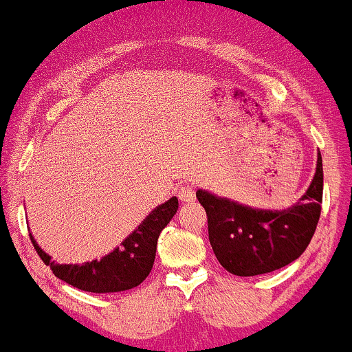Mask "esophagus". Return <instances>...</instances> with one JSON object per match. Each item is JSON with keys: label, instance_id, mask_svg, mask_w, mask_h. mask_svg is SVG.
<instances>
[{"label": "esophagus", "instance_id": "esophagus-1", "mask_svg": "<svg viewBox=\"0 0 352 352\" xmlns=\"http://www.w3.org/2000/svg\"><path fill=\"white\" fill-rule=\"evenodd\" d=\"M177 197L183 204H192L196 201V186L194 184H183L177 190Z\"/></svg>", "mask_w": 352, "mask_h": 352}]
</instances>
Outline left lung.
<instances>
[{"label": "left lung", "mask_w": 352, "mask_h": 352, "mask_svg": "<svg viewBox=\"0 0 352 352\" xmlns=\"http://www.w3.org/2000/svg\"><path fill=\"white\" fill-rule=\"evenodd\" d=\"M209 240L219 263L235 276H258L287 266L307 250L323 202L322 155L300 202L285 210H258L199 189Z\"/></svg>", "instance_id": "obj_1"}]
</instances>
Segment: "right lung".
<instances>
[{
    "label": "right lung",
    "instance_id": "add662e5",
    "mask_svg": "<svg viewBox=\"0 0 352 352\" xmlns=\"http://www.w3.org/2000/svg\"><path fill=\"white\" fill-rule=\"evenodd\" d=\"M177 210V199L171 197L162 204L133 230L125 240L120 243V248L104 256L102 259H94L83 264H56L50 261V256L38 248V245L30 235L34 248L52 272L73 285V287L94 294L120 292L137 287L146 279L155 263L156 243L162 230L169 223Z\"/></svg>",
    "mask_w": 352,
    "mask_h": 352
}]
</instances>
